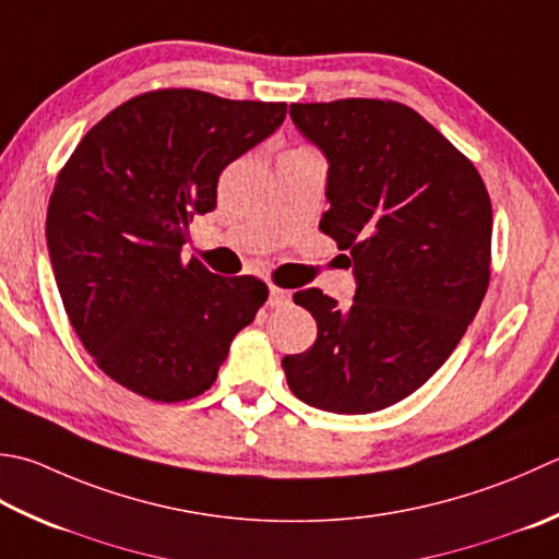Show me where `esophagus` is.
<instances>
[{"instance_id": "34e87169", "label": "esophagus", "mask_w": 559, "mask_h": 559, "mask_svg": "<svg viewBox=\"0 0 559 559\" xmlns=\"http://www.w3.org/2000/svg\"><path fill=\"white\" fill-rule=\"evenodd\" d=\"M286 305H290V293L278 288V286H271L269 288V308H286Z\"/></svg>"}]
</instances>
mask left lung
Returning <instances> with one entry per match:
<instances>
[{
	"label": "left lung",
	"instance_id": "left-lung-1",
	"mask_svg": "<svg viewBox=\"0 0 559 559\" xmlns=\"http://www.w3.org/2000/svg\"><path fill=\"white\" fill-rule=\"evenodd\" d=\"M290 118L330 164L320 229L352 254L356 295L342 310L320 288L295 293L317 338L281 366L310 407L385 409L445 364L483 305L489 193L475 164L404 104H290Z\"/></svg>",
	"mask_w": 559,
	"mask_h": 559
}]
</instances>
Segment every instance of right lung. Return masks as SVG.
Instances as JSON below:
<instances>
[{
    "label": "right lung",
    "mask_w": 559,
    "mask_h": 559,
    "mask_svg": "<svg viewBox=\"0 0 559 559\" xmlns=\"http://www.w3.org/2000/svg\"><path fill=\"white\" fill-rule=\"evenodd\" d=\"M286 104L195 90L140 94L82 138L58 174L46 239L58 290L96 366L155 402L199 397L269 298L254 276L181 261L217 179L281 128Z\"/></svg>",
    "instance_id": "add662e5"
}]
</instances>
